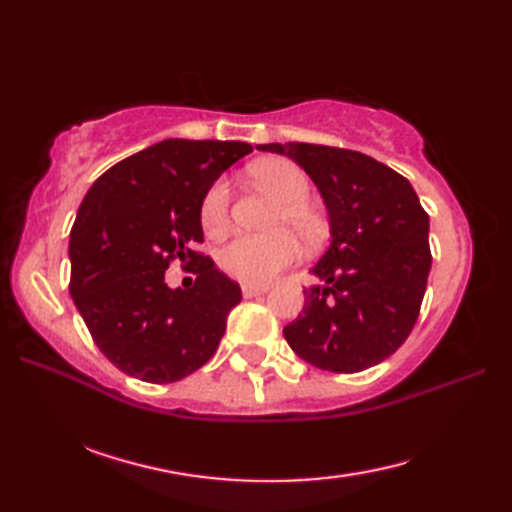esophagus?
I'll return each mask as SVG.
<instances>
[{
  "instance_id": "34e87169",
  "label": "esophagus",
  "mask_w": 512,
  "mask_h": 512,
  "mask_svg": "<svg viewBox=\"0 0 512 512\" xmlns=\"http://www.w3.org/2000/svg\"><path fill=\"white\" fill-rule=\"evenodd\" d=\"M268 288L266 286H250V284H244L242 286V295L246 297V299H253V297H257V295H264Z\"/></svg>"
}]
</instances>
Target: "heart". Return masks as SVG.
<instances>
[{"mask_svg": "<svg viewBox=\"0 0 512 512\" xmlns=\"http://www.w3.org/2000/svg\"><path fill=\"white\" fill-rule=\"evenodd\" d=\"M248 173L262 187L273 191L279 204L275 206L270 233H239L220 248V266L226 275L242 284L264 286L279 270L295 264L301 255L297 237L288 228L297 231L306 244H317L325 235L323 215L306 200L310 180L299 165L286 158H266L248 167ZM228 182L215 180L204 193L200 206V220L206 233H222L228 224Z\"/></svg>", "mask_w": 512, "mask_h": 512, "instance_id": "obj_1", "label": "heart"}]
</instances>
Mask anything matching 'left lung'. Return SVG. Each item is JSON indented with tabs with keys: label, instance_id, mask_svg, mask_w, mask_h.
<instances>
[{
	"label": "left lung",
	"instance_id": "left-lung-1",
	"mask_svg": "<svg viewBox=\"0 0 512 512\" xmlns=\"http://www.w3.org/2000/svg\"><path fill=\"white\" fill-rule=\"evenodd\" d=\"M288 156L317 184L330 246L310 273L303 310L284 336L303 361L352 374L385 361L418 319L431 270L429 215L407 178L350 149L257 145Z\"/></svg>",
	"mask_w": 512,
	"mask_h": 512
}]
</instances>
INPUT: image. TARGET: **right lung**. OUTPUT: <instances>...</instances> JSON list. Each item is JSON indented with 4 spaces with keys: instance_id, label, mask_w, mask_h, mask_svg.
<instances>
[{
    "instance_id": "add662e5",
    "label": "right lung",
    "mask_w": 512,
    "mask_h": 512,
    "mask_svg": "<svg viewBox=\"0 0 512 512\" xmlns=\"http://www.w3.org/2000/svg\"><path fill=\"white\" fill-rule=\"evenodd\" d=\"M250 151L239 140L167 138L116 162L85 193L70 231V295L121 372L173 383L220 345L242 290L191 246L204 239V193ZM176 256L201 262L191 289L166 286Z\"/></svg>"
}]
</instances>
